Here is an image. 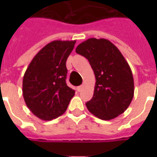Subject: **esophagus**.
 <instances>
[{
    "label": "esophagus",
    "mask_w": 157,
    "mask_h": 157,
    "mask_svg": "<svg viewBox=\"0 0 157 157\" xmlns=\"http://www.w3.org/2000/svg\"><path fill=\"white\" fill-rule=\"evenodd\" d=\"M82 89H83V86H78V87H77V91H78V92H80V91L82 90Z\"/></svg>",
    "instance_id": "obj_1"
}]
</instances>
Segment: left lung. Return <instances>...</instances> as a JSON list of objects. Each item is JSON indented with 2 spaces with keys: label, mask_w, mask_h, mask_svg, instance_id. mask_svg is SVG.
Returning <instances> with one entry per match:
<instances>
[{
  "label": "left lung",
  "mask_w": 157,
  "mask_h": 157,
  "mask_svg": "<svg viewBox=\"0 0 157 157\" xmlns=\"http://www.w3.org/2000/svg\"><path fill=\"white\" fill-rule=\"evenodd\" d=\"M76 52L88 59L95 76L93 98L86 103L89 111L104 121L122 114L133 99L134 84L121 51L108 40L90 38L76 47Z\"/></svg>",
  "instance_id": "obj_1"
}]
</instances>
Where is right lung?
<instances>
[{
    "instance_id": "obj_1",
    "label": "right lung",
    "mask_w": 157,
    "mask_h": 157,
    "mask_svg": "<svg viewBox=\"0 0 157 157\" xmlns=\"http://www.w3.org/2000/svg\"><path fill=\"white\" fill-rule=\"evenodd\" d=\"M76 40H54L36 54L26 70L23 95L26 105L44 121L63 114L75 90L67 86L66 61Z\"/></svg>"
}]
</instances>
